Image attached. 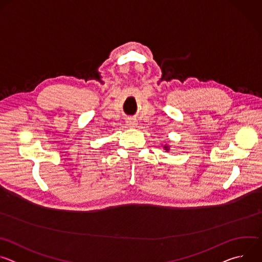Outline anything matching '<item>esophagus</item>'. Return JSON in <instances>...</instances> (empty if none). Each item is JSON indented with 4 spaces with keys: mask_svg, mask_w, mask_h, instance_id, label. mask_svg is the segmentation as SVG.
Wrapping results in <instances>:
<instances>
[{
    "mask_svg": "<svg viewBox=\"0 0 262 262\" xmlns=\"http://www.w3.org/2000/svg\"><path fill=\"white\" fill-rule=\"evenodd\" d=\"M126 122H127V125H129L132 127H135L137 125V121H135L134 119H128Z\"/></svg>",
    "mask_w": 262,
    "mask_h": 262,
    "instance_id": "obj_1",
    "label": "esophagus"
}]
</instances>
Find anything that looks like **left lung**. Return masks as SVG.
Instances as JSON below:
<instances>
[{
  "label": "left lung",
  "instance_id": "8db88e82",
  "mask_svg": "<svg viewBox=\"0 0 262 262\" xmlns=\"http://www.w3.org/2000/svg\"><path fill=\"white\" fill-rule=\"evenodd\" d=\"M165 148H168V147H165ZM166 150H167V149H166Z\"/></svg>",
  "mask_w": 262,
  "mask_h": 262
}]
</instances>
